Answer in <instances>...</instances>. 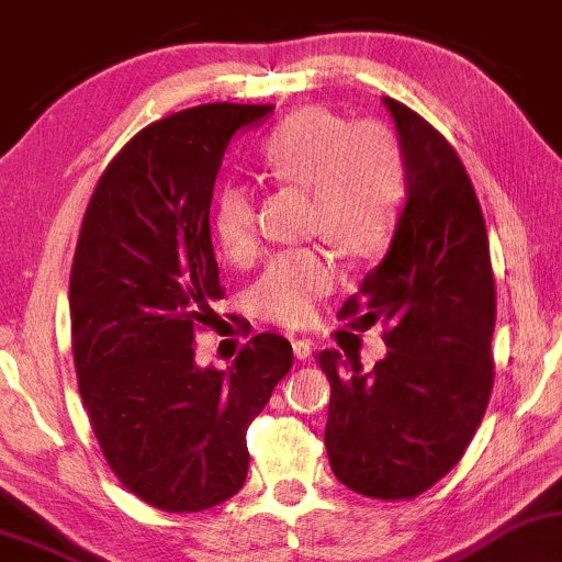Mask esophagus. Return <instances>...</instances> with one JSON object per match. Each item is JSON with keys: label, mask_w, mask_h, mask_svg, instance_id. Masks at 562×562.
<instances>
[{"label": "esophagus", "mask_w": 562, "mask_h": 562, "mask_svg": "<svg viewBox=\"0 0 562 562\" xmlns=\"http://www.w3.org/2000/svg\"><path fill=\"white\" fill-rule=\"evenodd\" d=\"M293 352L297 360H305L314 355V342L311 339H293Z\"/></svg>", "instance_id": "34e87169"}]
</instances>
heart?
Here are the masks:
<instances>
[{
    "label": "heart",
    "instance_id": "heart-1",
    "mask_svg": "<svg viewBox=\"0 0 562 562\" xmlns=\"http://www.w3.org/2000/svg\"><path fill=\"white\" fill-rule=\"evenodd\" d=\"M257 160L277 183L308 187L311 231L347 257L368 259L386 246L407 179L402 145L389 126L347 124L339 113L308 105L265 134ZM212 236L231 261L254 257L257 199L246 183H225L217 191ZM337 280L339 269L326 248H293L269 261L248 290V303L267 322L301 326L316 316Z\"/></svg>",
    "mask_w": 562,
    "mask_h": 562
}]
</instances>
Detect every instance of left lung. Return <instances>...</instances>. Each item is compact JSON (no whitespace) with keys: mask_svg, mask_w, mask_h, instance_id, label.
Segmentation results:
<instances>
[{"mask_svg":"<svg viewBox=\"0 0 562 562\" xmlns=\"http://www.w3.org/2000/svg\"><path fill=\"white\" fill-rule=\"evenodd\" d=\"M407 166L386 257L339 318H381L386 358L363 371L316 355L331 386L324 443L334 477L375 501H407L464 457L493 394L495 280L485 217L464 162L420 113L383 98Z\"/></svg>","mask_w":562,"mask_h":562,"instance_id":"left-lung-1","label":"left lung"}]
</instances>
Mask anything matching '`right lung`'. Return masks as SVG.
I'll return each mask as SVG.
<instances>
[{
  "instance_id": "add662e5",
  "label": "right lung",
  "mask_w": 562,
  "mask_h": 562,
  "mask_svg": "<svg viewBox=\"0 0 562 562\" xmlns=\"http://www.w3.org/2000/svg\"><path fill=\"white\" fill-rule=\"evenodd\" d=\"M269 111L207 103L145 126L105 166L77 238L69 318L82 404L119 482L168 514L244 487L248 425L293 366L274 331L248 339L228 371L194 363L196 331L215 326L225 295L210 238L220 162Z\"/></svg>"
}]
</instances>
